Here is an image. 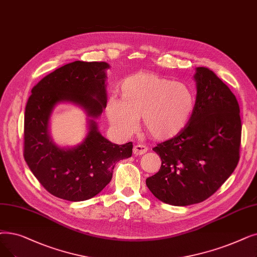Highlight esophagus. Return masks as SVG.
Listing matches in <instances>:
<instances>
[{
  "mask_svg": "<svg viewBox=\"0 0 257 257\" xmlns=\"http://www.w3.org/2000/svg\"><path fill=\"white\" fill-rule=\"evenodd\" d=\"M147 151H148V148L146 146H144V145H136V146L133 147V153L136 155L145 154Z\"/></svg>",
  "mask_w": 257,
  "mask_h": 257,
  "instance_id": "esophagus-1",
  "label": "esophagus"
}]
</instances>
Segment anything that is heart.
Wrapping results in <instances>:
<instances>
[{"instance_id": "1", "label": "heart", "mask_w": 257, "mask_h": 257, "mask_svg": "<svg viewBox=\"0 0 257 257\" xmlns=\"http://www.w3.org/2000/svg\"><path fill=\"white\" fill-rule=\"evenodd\" d=\"M121 99L111 97L107 116L121 137H130L139 117L156 140L176 137L190 122L196 107L192 88L181 82L149 72L130 75L120 84Z\"/></svg>"}]
</instances>
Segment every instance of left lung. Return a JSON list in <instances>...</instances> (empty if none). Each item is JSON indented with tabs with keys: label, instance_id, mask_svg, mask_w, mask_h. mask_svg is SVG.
<instances>
[{
	"label": "left lung",
	"instance_id": "left-lung-1",
	"mask_svg": "<svg viewBox=\"0 0 257 257\" xmlns=\"http://www.w3.org/2000/svg\"><path fill=\"white\" fill-rule=\"evenodd\" d=\"M196 107L188 126L153 148L161 156L158 173L146 185L163 203L193 205L210 197L236 168L241 120L237 99L206 67H197Z\"/></svg>",
	"mask_w": 257,
	"mask_h": 257
}]
</instances>
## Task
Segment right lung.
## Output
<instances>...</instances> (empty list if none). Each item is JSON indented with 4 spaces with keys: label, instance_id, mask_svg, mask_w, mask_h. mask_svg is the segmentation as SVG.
Returning <instances> with one entry per match:
<instances>
[{
    "label": "right lung",
    "instance_id": "right-lung-1",
    "mask_svg": "<svg viewBox=\"0 0 257 257\" xmlns=\"http://www.w3.org/2000/svg\"><path fill=\"white\" fill-rule=\"evenodd\" d=\"M105 62L75 61L49 73L32 88L25 109L24 159L37 180L52 195L70 202L95 196L110 183L115 164L132 155V143L116 145L98 131L95 119L107 104ZM61 102L81 106L88 132L74 148L51 139L49 120Z\"/></svg>",
    "mask_w": 257,
    "mask_h": 257
}]
</instances>
